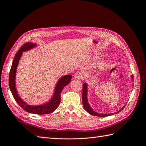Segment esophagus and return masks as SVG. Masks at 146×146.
<instances>
[{
	"instance_id": "1",
	"label": "esophagus",
	"mask_w": 146,
	"mask_h": 146,
	"mask_svg": "<svg viewBox=\"0 0 146 146\" xmlns=\"http://www.w3.org/2000/svg\"><path fill=\"white\" fill-rule=\"evenodd\" d=\"M74 78L76 80H80V79L84 78V74L81 72H77L75 74Z\"/></svg>"
}]
</instances>
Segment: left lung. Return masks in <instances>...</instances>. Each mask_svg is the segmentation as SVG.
<instances>
[{"mask_svg":"<svg viewBox=\"0 0 146 146\" xmlns=\"http://www.w3.org/2000/svg\"><path fill=\"white\" fill-rule=\"evenodd\" d=\"M131 80L132 81V82H133V76L131 75ZM88 83H84L83 85V91H82V102H83V107L85 108V110L86 111L90 113L91 115H94L96 116H99V117H106V116H111L113 114H117L119 112H120L123 109V108L125 107V105L121 109L119 110L118 111L113 113H97L96 111H95L94 110L91 108V107L90 106L89 102H88Z\"/></svg>","mask_w":146,"mask_h":146,"instance_id":"1","label":"left lung"}]
</instances>
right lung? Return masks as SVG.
<instances>
[{"label":"right lung","instance_id":"obj_1","mask_svg":"<svg viewBox=\"0 0 146 146\" xmlns=\"http://www.w3.org/2000/svg\"><path fill=\"white\" fill-rule=\"evenodd\" d=\"M37 46L36 44H33L32 42H28L24 44L21 47L20 49L17 51L13 61L8 83H9V87L13 98L20 107L23 108L25 111L36 114H47L54 112L58 108L61 102V92L63 90V88L70 83L72 78V76L71 75H65V76L61 77L58 79L54 88V94H53L51 99L47 102L40 105H29L24 102L21 99L17 91L16 85V70L21 57L23 54V52L32 49Z\"/></svg>","mask_w":146,"mask_h":146}]
</instances>
